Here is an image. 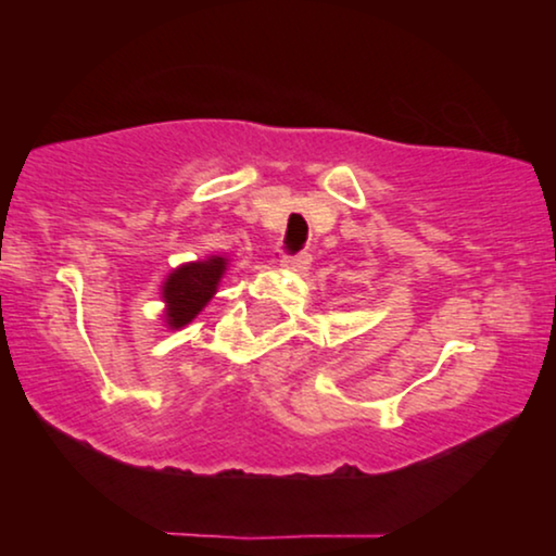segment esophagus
<instances>
[{
  "label": "esophagus",
  "instance_id": "obj_1",
  "mask_svg": "<svg viewBox=\"0 0 556 556\" xmlns=\"http://www.w3.org/2000/svg\"><path fill=\"white\" fill-rule=\"evenodd\" d=\"M279 266H282V269H290V271H305L311 266V256H308V253H298V256H282Z\"/></svg>",
  "mask_w": 556,
  "mask_h": 556
}]
</instances>
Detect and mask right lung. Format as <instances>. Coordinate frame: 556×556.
<instances>
[{"mask_svg":"<svg viewBox=\"0 0 556 556\" xmlns=\"http://www.w3.org/2000/svg\"><path fill=\"white\" fill-rule=\"evenodd\" d=\"M229 258L227 256H206L198 261H188L167 274L162 282V303H164V327L182 329L208 305L216 295L222 277H225Z\"/></svg>","mask_w":556,"mask_h":556,"instance_id":"right-lung-1","label":"right lung"}]
</instances>
